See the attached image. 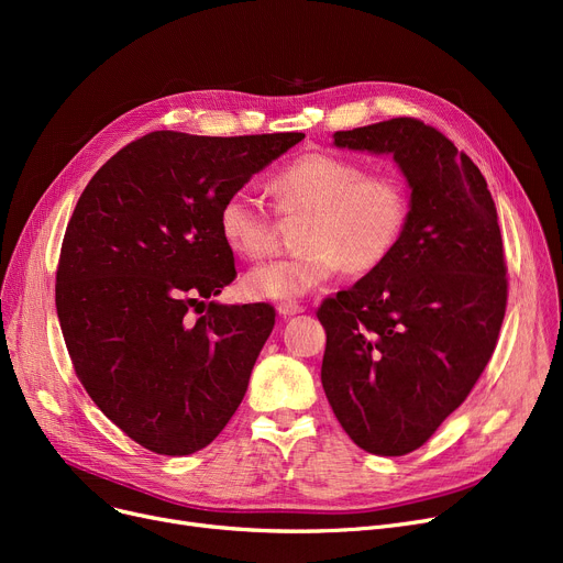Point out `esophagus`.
<instances>
[{
  "label": "esophagus",
  "instance_id": "34e87169",
  "mask_svg": "<svg viewBox=\"0 0 563 563\" xmlns=\"http://www.w3.org/2000/svg\"><path fill=\"white\" fill-rule=\"evenodd\" d=\"M306 308L301 306V303H297V301H280L278 303V312L283 314V317H294V314H301Z\"/></svg>",
  "mask_w": 563,
  "mask_h": 563
}]
</instances>
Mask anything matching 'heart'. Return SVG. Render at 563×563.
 <instances>
[{"label":"heart","mask_w":563,"mask_h":563,"mask_svg":"<svg viewBox=\"0 0 563 563\" xmlns=\"http://www.w3.org/2000/svg\"><path fill=\"white\" fill-rule=\"evenodd\" d=\"M276 212L303 219L297 251L249 272L242 289L249 299L291 301L335 274H369L399 246L410 217V189L393 170L369 173L363 162L306 153L272 180ZM217 225L223 244L244 260H262L274 249L276 219L246 191L223 198Z\"/></svg>","instance_id":"1"}]
</instances>
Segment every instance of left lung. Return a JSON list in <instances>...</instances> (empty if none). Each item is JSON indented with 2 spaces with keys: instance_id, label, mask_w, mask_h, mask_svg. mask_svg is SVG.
I'll return each instance as SVG.
<instances>
[{
  "instance_id": "left-lung-1",
  "label": "left lung",
  "mask_w": 563,
  "mask_h": 563,
  "mask_svg": "<svg viewBox=\"0 0 563 563\" xmlns=\"http://www.w3.org/2000/svg\"><path fill=\"white\" fill-rule=\"evenodd\" d=\"M338 147L393 155L410 187L395 253L327 299L321 386L369 454L422 448L486 369L507 310V262L482 170L418 118L335 132Z\"/></svg>"
}]
</instances>
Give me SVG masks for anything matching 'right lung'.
I'll use <instances>...</instances> for the list:
<instances>
[{"mask_svg":"<svg viewBox=\"0 0 563 563\" xmlns=\"http://www.w3.org/2000/svg\"><path fill=\"white\" fill-rule=\"evenodd\" d=\"M306 134L151 132L86 185L56 269V314L77 378L141 448L187 456L223 431L269 338V303H205L236 276L225 196Z\"/></svg>","mask_w":563,"mask_h":563,"instance_id":"obj_1","label":"right lung"}]
</instances>
